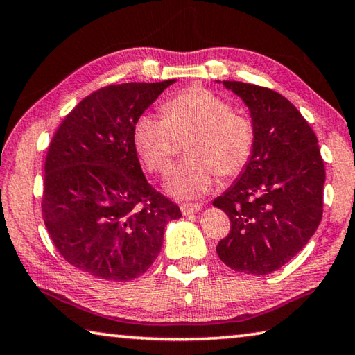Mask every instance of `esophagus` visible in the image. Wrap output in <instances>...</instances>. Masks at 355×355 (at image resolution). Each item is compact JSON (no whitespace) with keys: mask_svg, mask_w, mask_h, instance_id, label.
I'll return each mask as SVG.
<instances>
[{"mask_svg":"<svg viewBox=\"0 0 355 355\" xmlns=\"http://www.w3.org/2000/svg\"><path fill=\"white\" fill-rule=\"evenodd\" d=\"M200 208H202L200 204H182V205H180V210H182L184 216L194 215V213H198Z\"/></svg>","mask_w":355,"mask_h":355,"instance_id":"34e87169","label":"esophagus"}]
</instances>
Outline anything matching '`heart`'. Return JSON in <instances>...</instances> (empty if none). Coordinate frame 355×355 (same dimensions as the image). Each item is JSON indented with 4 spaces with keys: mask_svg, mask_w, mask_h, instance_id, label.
<instances>
[{
    "mask_svg": "<svg viewBox=\"0 0 355 355\" xmlns=\"http://www.w3.org/2000/svg\"><path fill=\"white\" fill-rule=\"evenodd\" d=\"M134 145L150 172L166 175L177 155L178 140L187 156L167 180L168 193L180 199L205 194L218 180L245 171L254 151V126L246 115L232 110L226 99L193 87L168 99L162 115L144 114L132 131Z\"/></svg>",
    "mask_w": 355,
    "mask_h": 355,
    "instance_id": "b5f03b06",
    "label": "heart"
}]
</instances>
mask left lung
<instances>
[{
  "label": "left lung",
  "instance_id": "obj_1",
  "mask_svg": "<svg viewBox=\"0 0 355 355\" xmlns=\"http://www.w3.org/2000/svg\"><path fill=\"white\" fill-rule=\"evenodd\" d=\"M223 85L248 105L256 140L240 178L213 200L230 219L216 252L235 272L267 275L316 232L324 211V161L316 134L283 94L243 82Z\"/></svg>",
  "mask_w": 355,
  "mask_h": 355
}]
</instances>
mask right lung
Wrapping results in <instances>:
<instances>
[{"mask_svg":"<svg viewBox=\"0 0 355 355\" xmlns=\"http://www.w3.org/2000/svg\"><path fill=\"white\" fill-rule=\"evenodd\" d=\"M175 82L118 83L82 99L53 134L46 156L42 218L61 256L109 281L144 275L164 227L182 211L145 178L134 125Z\"/></svg>","mask_w":355,"mask_h":355,"instance_id":"right-lung-1","label":"right lung"}]
</instances>
